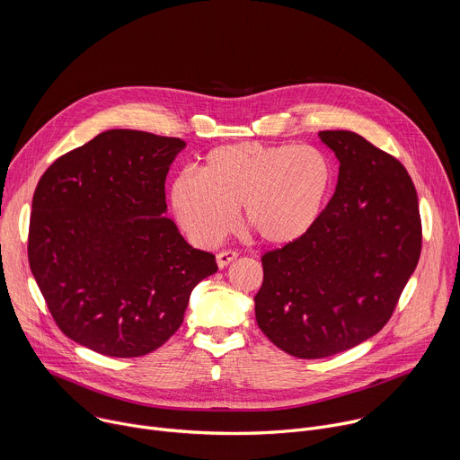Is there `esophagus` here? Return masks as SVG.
<instances>
[{
    "instance_id": "esophagus-1",
    "label": "esophagus",
    "mask_w": 460,
    "mask_h": 460,
    "mask_svg": "<svg viewBox=\"0 0 460 460\" xmlns=\"http://www.w3.org/2000/svg\"><path fill=\"white\" fill-rule=\"evenodd\" d=\"M238 256V252L236 251H231V249H227V251H220L218 254H217V264H218V268L220 270H224L226 266H229L231 261L234 260Z\"/></svg>"
}]
</instances>
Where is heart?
Wrapping results in <instances>:
<instances>
[{
    "instance_id": "b5f03b06",
    "label": "heart",
    "mask_w": 460,
    "mask_h": 460,
    "mask_svg": "<svg viewBox=\"0 0 460 460\" xmlns=\"http://www.w3.org/2000/svg\"><path fill=\"white\" fill-rule=\"evenodd\" d=\"M335 165L311 146L236 142L209 151L190 172L178 174L169 190L180 226L196 242H220L242 222L256 238L288 245L305 236L330 200Z\"/></svg>"
}]
</instances>
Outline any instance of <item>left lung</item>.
<instances>
[{
  "instance_id": "obj_1",
  "label": "left lung",
  "mask_w": 460,
  "mask_h": 460,
  "mask_svg": "<svg viewBox=\"0 0 460 460\" xmlns=\"http://www.w3.org/2000/svg\"><path fill=\"white\" fill-rule=\"evenodd\" d=\"M341 162L333 199L300 240L261 256L258 327L282 351L323 358L376 335L422 247L415 185L404 165L351 130H322Z\"/></svg>"
}]
</instances>
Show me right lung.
Returning a JSON list of instances; mask_svg holds the SVG:
<instances>
[{
	"mask_svg": "<svg viewBox=\"0 0 460 460\" xmlns=\"http://www.w3.org/2000/svg\"><path fill=\"white\" fill-rule=\"evenodd\" d=\"M180 138L111 128L59 156L40 178L29 264L71 341L107 357H142L183 322L190 291L218 271L164 217Z\"/></svg>",
	"mask_w": 460,
	"mask_h": 460,
	"instance_id": "1",
	"label": "right lung"
}]
</instances>
